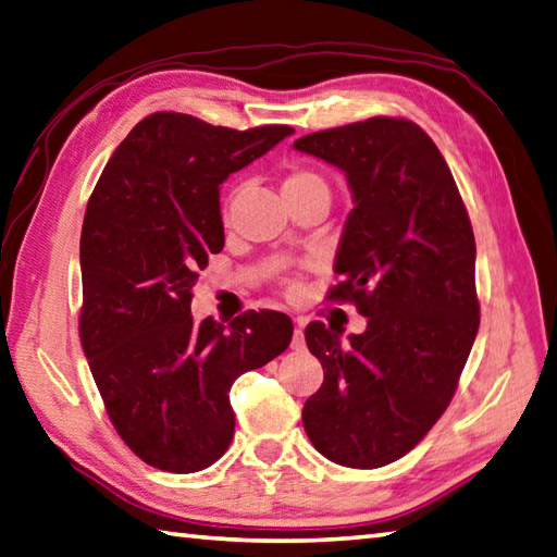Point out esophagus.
<instances>
[{"label":"esophagus","mask_w":557,"mask_h":557,"mask_svg":"<svg viewBox=\"0 0 557 557\" xmlns=\"http://www.w3.org/2000/svg\"><path fill=\"white\" fill-rule=\"evenodd\" d=\"M295 324H298V326H295V331H293L290 348H293V350H302V348H305V331H302V324H305V321H302V319H298V321H295Z\"/></svg>","instance_id":"1"}]
</instances>
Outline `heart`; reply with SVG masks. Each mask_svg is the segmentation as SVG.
Returning a JSON list of instances; mask_svg holds the SVG:
<instances>
[{
  "label": "heart",
  "instance_id": "heart-1",
  "mask_svg": "<svg viewBox=\"0 0 557 557\" xmlns=\"http://www.w3.org/2000/svg\"><path fill=\"white\" fill-rule=\"evenodd\" d=\"M310 190H326L329 193V185H326L324 176L319 174V171L307 169V166L290 169L288 174H286V178H283V183H281L283 197H286V195H298V193H310ZM233 195H236V190H231L224 197V202H221V216H224V221H228V216H231Z\"/></svg>",
  "mask_w": 557,
  "mask_h": 557
}]
</instances>
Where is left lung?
I'll list each match as a JSON object with an SVG mask.
<instances>
[{
  "label": "left lung",
  "instance_id": "obj_1",
  "mask_svg": "<svg viewBox=\"0 0 557 557\" xmlns=\"http://www.w3.org/2000/svg\"><path fill=\"white\" fill-rule=\"evenodd\" d=\"M293 145L348 176L355 207L329 300L367 317L350 343L321 321L305 329L324 383L302 424L331 462L376 469L410 453L453 400L479 331L474 231L446 159L412 121L374 116Z\"/></svg>",
  "mask_w": 557,
  "mask_h": 557
}]
</instances>
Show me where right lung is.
I'll return each instance as SVG.
<instances>
[{
  "label": "right lung",
  "instance_id": "add662e5",
  "mask_svg": "<svg viewBox=\"0 0 557 557\" xmlns=\"http://www.w3.org/2000/svg\"><path fill=\"white\" fill-rule=\"evenodd\" d=\"M290 133L157 111L116 147L85 209L83 352L123 443L164 472H200L226 453L233 381L293 338L281 312H245L228 329L190 314L200 269L224 250L219 185Z\"/></svg>",
  "mask_w": 557,
  "mask_h": 557
}]
</instances>
